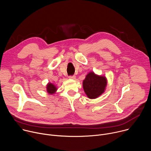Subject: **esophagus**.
Returning <instances> with one entry per match:
<instances>
[{
	"label": "esophagus",
	"mask_w": 151,
	"mask_h": 151,
	"mask_svg": "<svg viewBox=\"0 0 151 151\" xmlns=\"http://www.w3.org/2000/svg\"><path fill=\"white\" fill-rule=\"evenodd\" d=\"M69 79H76V76H75V75L69 76Z\"/></svg>",
	"instance_id": "34e87169"
}]
</instances>
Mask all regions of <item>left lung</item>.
I'll list each match as a JSON object with an SVG mask.
<instances>
[{
  "instance_id": "obj_1",
  "label": "left lung",
  "mask_w": 151,
  "mask_h": 151,
  "mask_svg": "<svg viewBox=\"0 0 151 151\" xmlns=\"http://www.w3.org/2000/svg\"><path fill=\"white\" fill-rule=\"evenodd\" d=\"M107 85L106 77L90 72L83 81V88L85 94L91 99H96L104 92Z\"/></svg>"
}]
</instances>
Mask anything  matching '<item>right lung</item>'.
<instances>
[{"label": "right lung", "instance_id": "obj_1", "mask_svg": "<svg viewBox=\"0 0 151 151\" xmlns=\"http://www.w3.org/2000/svg\"><path fill=\"white\" fill-rule=\"evenodd\" d=\"M57 89L55 86L51 83H48V85H47V91L50 94H54L57 91Z\"/></svg>", "mask_w": 151, "mask_h": 151}]
</instances>
